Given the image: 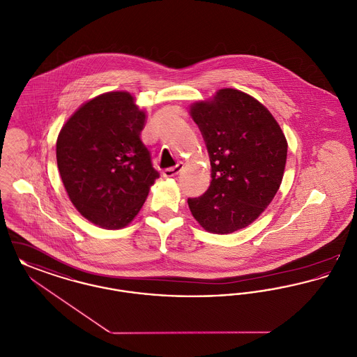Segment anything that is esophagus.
Masks as SVG:
<instances>
[{
	"mask_svg": "<svg viewBox=\"0 0 357 357\" xmlns=\"http://www.w3.org/2000/svg\"><path fill=\"white\" fill-rule=\"evenodd\" d=\"M183 169V163H178L176 166H174V167H170V169H166V170H163V176H166V178H172V176H176Z\"/></svg>",
	"mask_w": 357,
	"mask_h": 357,
	"instance_id": "34e87169",
	"label": "esophagus"
}]
</instances>
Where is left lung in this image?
<instances>
[{
    "label": "left lung",
    "instance_id": "8db88e82",
    "mask_svg": "<svg viewBox=\"0 0 357 357\" xmlns=\"http://www.w3.org/2000/svg\"><path fill=\"white\" fill-rule=\"evenodd\" d=\"M190 114L204 136L211 182L187 204L206 231L231 234L272 202L287 165V137L262 102L234 88L191 104Z\"/></svg>",
    "mask_w": 357,
    "mask_h": 357
}]
</instances>
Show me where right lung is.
Here are the masks:
<instances>
[{
    "instance_id": "1",
    "label": "right lung",
    "mask_w": 357,
    "mask_h": 357,
    "mask_svg": "<svg viewBox=\"0 0 357 357\" xmlns=\"http://www.w3.org/2000/svg\"><path fill=\"white\" fill-rule=\"evenodd\" d=\"M146 120L130 92L112 91L82 104L57 136V167L69 199L99 227L130 225L159 178L140 139Z\"/></svg>"
}]
</instances>
